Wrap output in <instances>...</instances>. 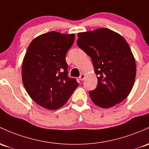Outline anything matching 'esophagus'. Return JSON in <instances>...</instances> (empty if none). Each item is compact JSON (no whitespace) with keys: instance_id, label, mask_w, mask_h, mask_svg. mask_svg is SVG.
Instances as JSON below:
<instances>
[{"instance_id":"34e87169","label":"esophagus","mask_w":149,"mask_h":149,"mask_svg":"<svg viewBox=\"0 0 149 149\" xmlns=\"http://www.w3.org/2000/svg\"><path fill=\"white\" fill-rule=\"evenodd\" d=\"M85 79V75L84 74H81V76H79V80L80 81H83Z\"/></svg>"}]
</instances>
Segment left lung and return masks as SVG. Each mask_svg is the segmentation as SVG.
Returning a JSON list of instances; mask_svg holds the SVG:
<instances>
[{"mask_svg":"<svg viewBox=\"0 0 149 149\" xmlns=\"http://www.w3.org/2000/svg\"><path fill=\"white\" fill-rule=\"evenodd\" d=\"M77 45L92 59L97 85L89 91L91 100L102 108L120 103L129 95L136 78L135 59L119 34L107 28L81 32Z\"/></svg>","mask_w":149,"mask_h":149,"instance_id":"1","label":"left lung"}]
</instances>
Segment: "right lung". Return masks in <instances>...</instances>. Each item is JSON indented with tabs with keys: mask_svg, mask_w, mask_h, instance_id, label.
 Returning <instances> with one entry per match:
<instances>
[{
	"mask_svg": "<svg viewBox=\"0 0 149 149\" xmlns=\"http://www.w3.org/2000/svg\"><path fill=\"white\" fill-rule=\"evenodd\" d=\"M73 34L52 32L36 37L22 62V82L30 97L42 107L57 109L64 105L78 86L68 75L66 55Z\"/></svg>",
	"mask_w": 149,
	"mask_h": 149,
	"instance_id": "1",
	"label": "right lung"
}]
</instances>
